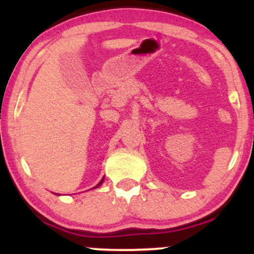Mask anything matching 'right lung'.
I'll list each match as a JSON object with an SVG mask.
<instances>
[{
    "instance_id": "1",
    "label": "right lung",
    "mask_w": 254,
    "mask_h": 254,
    "mask_svg": "<svg viewBox=\"0 0 254 254\" xmlns=\"http://www.w3.org/2000/svg\"><path fill=\"white\" fill-rule=\"evenodd\" d=\"M103 181H104V178H102V181H101V182H99V183H98V184H97V186H96V187H93V188H98V187H99V186H101V184H102V183H103Z\"/></svg>"
}]
</instances>
